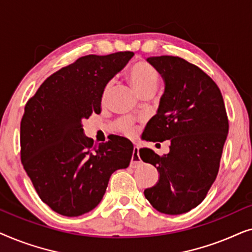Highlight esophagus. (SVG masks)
<instances>
[{
  "label": "esophagus",
  "mask_w": 252,
  "mask_h": 252,
  "mask_svg": "<svg viewBox=\"0 0 252 252\" xmlns=\"http://www.w3.org/2000/svg\"><path fill=\"white\" fill-rule=\"evenodd\" d=\"M141 164V158L139 155V148L134 147L133 148V154H132V159H130V167H136L137 165Z\"/></svg>",
  "instance_id": "esophagus-1"
}]
</instances>
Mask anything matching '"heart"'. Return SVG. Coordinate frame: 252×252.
Here are the masks:
<instances>
[{"label": "heart", "mask_w": 252, "mask_h": 252, "mask_svg": "<svg viewBox=\"0 0 252 252\" xmlns=\"http://www.w3.org/2000/svg\"><path fill=\"white\" fill-rule=\"evenodd\" d=\"M128 78L130 84L133 85L135 91L141 95L142 93L150 91V89L151 91H156L158 81H159V73H158L156 68H155L151 64L148 63V62L141 61L137 62V63H135L132 67H130ZM110 87H111V82H109L104 88V92H103L102 96L103 99L106 98V95H108ZM120 128H122V130L126 134V135L129 136L134 135L136 132L135 126L128 122L122 123Z\"/></svg>", "instance_id": "obj_1"}]
</instances>
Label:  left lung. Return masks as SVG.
Returning a JSON list of instances; mask_svg holds the SVG:
<instances>
[{
    "mask_svg": "<svg viewBox=\"0 0 252 252\" xmlns=\"http://www.w3.org/2000/svg\"><path fill=\"white\" fill-rule=\"evenodd\" d=\"M165 81L157 113L147 124V141L170 140L164 156L140 150L141 159L153 164L158 182L144 190L157 211L181 215L202 203L219 171L228 118L215 81L196 65L178 56L147 60Z\"/></svg>",
    "mask_w": 252,
    "mask_h": 252,
    "instance_id": "1",
    "label": "left lung"
}]
</instances>
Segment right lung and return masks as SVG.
I'll return each instance as SVG.
<instances>
[{
	"label": "right lung",
	"mask_w": 252,
	"mask_h": 252,
	"mask_svg": "<svg viewBox=\"0 0 252 252\" xmlns=\"http://www.w3.org/2000/svg\"><path fill=\"white\" fill-rule=\"evenodd\" d=\"M134 56L119 51L87 55L42 82L25 105L20 123V158L41 201L55 212L78 217L105 194L113 172L130 163L133 144L123 136L94 144L82 120L101 112L108 82Z\"/></svg>",
	"instance_id": "obj_1"
}]
</instances>
